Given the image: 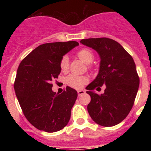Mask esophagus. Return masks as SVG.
Instances as JSON below:
<instances>
[{
	"label": "esophagus",
	"mask_w": 151,
	"mask_h": 151,
	"mask_svg": "<svg viewBox=\"0 0 151 151\" xmlns=\"http://www.w3.org/2000/svg\"><path fill=\"white\" fill-rule=\"evenodd\" d=\"M85 93V91L82 90V89H80V90H78V96H81L82 94H84Z\"/></svg>",
	"instance_id": "esophagus-1"
}]
</instances>
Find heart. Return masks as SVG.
<instances>
[{"instance_id":"heart-1","label":"heart","mask_w":151,"mask_h":151,"mask_svg":"<svg viewBox=\"0 0 151 151\" xmlns=\"http://www.w3.org/2000/svg\"><path fill=\"white\" fill-rule=\"evenodd\" d=\"M77 56L82 62L86 64H89L94 60V54L91 50L88 48H82L77 52ZM60 69L62 72H66L69 69V59L67 56H64L61 59L60 63ZM66 82L69 86L75 88H80L84 85V84L88 82V78L86 76H78L75 75H70L66 78Z\"/></svg>"}]
</instances>
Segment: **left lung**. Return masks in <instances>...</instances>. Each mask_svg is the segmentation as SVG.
Returning a JSON list of instances; mask_svg holds the SVG:
<instances>
[{"instance_id":"8db88e82","label":"left lung","mask_w":151,"mask_h":151,"mask_svg":"<svg viewBox=\"0 0 151 151\" xmlns=\"http://www.w3.org/2000/svg\"><path fill=\"white\" fill-rule=\"evenodd\" d=\"M80 43L91 47L99 55V72L86 89L91 96L88 111L91 119L102 126H113L127 116L134 104L139 87V77L132 56L120 44L107 38L82 39ZM106 85L105 93L97 94Z\"/></svg>"}]
</instances>
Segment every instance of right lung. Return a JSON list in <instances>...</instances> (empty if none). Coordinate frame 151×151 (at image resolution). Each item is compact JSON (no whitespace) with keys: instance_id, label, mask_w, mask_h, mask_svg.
<instances>
[{"instance_id":"right-lung-1","label":"right lung","mask_w":151,"mask_h":151,"mask_svg":"<svg viewBox=\"0 0 151 151\" xmlns=\"http://www.w3.org/2000/svg\"><path fill=\"white\" fill-rule=\"evenodd\" d=\"M78 45L77 41L39 45L24 58L17 69L14 89L24 115L36 129L55 132L68 124L78 93L66 87L61 94L52 91V81L61 72V59Z\"/></svg>"}]
</instances>
